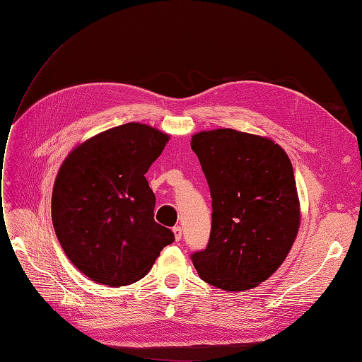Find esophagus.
<instances>
[{
  "instance_id": "1",
  "label": "esophagus",
  "mask_w": 362,
  "mask_h": 362,
  "mask_svg": "<svg viewBox=\"0 0 362 362\" xmlns=\"http://www.w3.org/2000/svg\"><path fill=\"white\" fill-rule=\"evenodd\" d=\"M172 231H173L175 240H177V242H180L181 237H182V229H181V226H173Z\"/></svg>"
}]
</instances>
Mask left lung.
Returning a JSON list of instances; mask_svg holds the SVG:
<instances>
[{
    "label": "left lung",
    "instance_id": "left-lung-1",
    "mask_svg": "<svg viewBox=\"0 0 362 362\" xmlns=\"http://www.w3.org/2000/svg\"><path fill=\"white\" fill-rule=\"evenodd\" d=\"M213 199L211 233L194 269L225 291L250 290L287 258L300 223L293 166L275 141L231 128L192 137Z\"/></svg>",
    "mask_w": 362,
    "mask_h": 362
}]
</instances>
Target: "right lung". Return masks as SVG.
I'll return each mask as SVG.
<instances>
[{
    "mask_svg": "<svg viewBox=\"0 0 362 362\" xmlns=\"http://www.w3.org/2000/svg\"><path fill=\"white\" fill-rule=\"evenodd\" d=\"M169 136L129 122L83 141L60 166L51 217L64 254L87 278L129 286L151 270L169 228L154 221L156 194L145 173Z\"/></svg>",
    "mask_w": 362,
    "mask_h": 362,
    "instance_id": "right-lung-1",
    "label": "right lung"
}]
</instances>
